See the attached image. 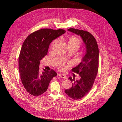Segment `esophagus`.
<instances>
[{
  "mask_svg": "<svg viewBox=\"0 0 122 122\" xmlns=\"http://www.w3.org/2000/svg\"><path fill=\"white\" fill-rule=\"evenodd\" d=\"M58 76H60V77H61L63 79H66L67 78V76H66L64 75H63V74H58Z\"/></svg>",
  "mask_w": 122,
  "mask_h": 122,
  "instance_id": "1",
  "label": "esophagus"
}]
</instances>
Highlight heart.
Returning a JSON list of instances; mask_svg holds the SVG:
<instances>
[{"label": "heart", "instance_id": "heart-1", "mask_svg": "<svg viewBox=\"0 0 122 122\" xmlns=\"http://www.w3.org/2000/svg\"><path fill=\"white\" fill-rule=\"evenodd\" d=\"M57 40H55L52 44H54L56 42ZM67 43L69 47H75L78 49L81 44V41L79 38L76 36H71L69 37L67 40ZM61 69H64V66L61 67Z\"/></svg>", "mask_w": 122, "mask_h": 122}]
</instances>
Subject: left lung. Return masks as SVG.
<instances>
[{
  "mask_svg": "<svg viewBox=\"0 0 122 122\" xmlns=\"http://www.w3.org/2000/svg\"><path fill=\"white\" fill-rule=\"evenodd\" d=\"M80 36L86 47V52L81 62L72 71L79 75L80 80L70 77L72 86L65 90V93L74 100L80 99L86 96L92 88L97 74L99 62V49L94 37L89 32L83 30L70 28L68 30Z\"/></svg>",
  "mask_w": 122,
  "mask_h": 122,
  "instance_id": "obj_1",
  "label": "left lung"
}]
</instances>
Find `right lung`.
<instances>
[{
	"label": "right lung",
	"mask_w": 122,
	"mask_h": 122,
	"mask_svg": "<svg viewBox=\"0 0 122 122\" xmlns=\"http://www.w3.org/2000/svg\"><path fill=\"white\" fill-rule=\"evenodd\" d=\"M66 32L63 29H42L30 34L23 42L19 57L21 81L30 94L38 96L46 92L49 82L57 73L53 70L40 71V61L47 55L52 41Z\"/></svg>",
	"instance_id": "1"
}]
</instances>
